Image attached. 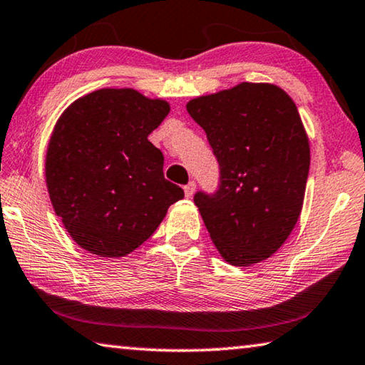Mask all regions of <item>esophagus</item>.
Masks as SVG:
<instances>
[{
    "mask_svg": "<svg viewBox=\"0 0 365 365\" xmlns=\"http://www.w3.org/2000/svg\"><path fill=\"white\" fill-rule=\"evenodd\" d=\"M195 190H196V183L195 182H190L188 185H185V187H183L185 196H187V198H192L193 193H195Z\"/></svg>",
    "mask_w": 365,
    "mask_h": 365,
    "instance_id": "esophagus-1",
    "label": "esophagus"
}]
</instances>
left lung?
Masks as SVG:
<instances>
[{
	"label": "left lung",
	"instance_id": "1",
	"mask_svg": "<svg viewBox=\"0 0 365 365\" xmlns=\"http://www.w3.org/2000/svg\"><path fill=\"white\" fill-rule=\"evenodd\" d=\"M206 131L221 178L195 205L221 257L250 266L279 250L304 205L310 144L287 92L268 83H240L187 103Z\"/></svg>",
	"mask_w": 365,
	"mask_h": 365
}]
</instances>
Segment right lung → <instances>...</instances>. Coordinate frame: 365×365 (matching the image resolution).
Segmentation results:
<instances>
[{
	"label": "right lung",
	"mask_w": 365,
	"mask_h": 365,
	"mask_svg": "<svg viewBox=\"0 0 365 365\" xmlns=\"http://www.w3.org/2000/svg\"><path fill=\"white\" fill-rule=\"evenodd\" d=\"M169 112L167 101L107 88L79 97L58 118L45 180L56 216L86 252L126 257L183 198L164 178V155L148 140Z\"/></svg>",
	"instance_id": "add662e5"
}]
</instances>
